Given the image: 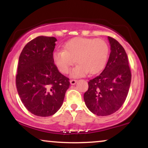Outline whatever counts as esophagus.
Wrapping results in <instances>:
<instances>
[{
  "mask_svg": "<svg viewBox=\"0 0 148 148\" xmlns=\"http://www.w3.org/2000/svg\"><path fill=\"white\" fill-rule=\"evenodd\" d=\"M76 80H75V79H71L70 80V84H71V85H74L76 83Z\"/></svg>",
  "mask_w": 148,
  "mask_h": 148,
  "instance_id": "obj_1",
  "label": "esophagus"
}]
</instances>
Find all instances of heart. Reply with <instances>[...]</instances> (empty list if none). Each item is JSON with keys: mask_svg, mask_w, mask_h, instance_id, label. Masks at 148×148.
Instances as JSON below:
<instances>
[{"mask_svg": "<svg viewBox=\"0 0 148 148\" xmlns=\"http://www.w3.org/2000/svg\"><path fill=\"white\" fill-rule=\"evenodd\" d=\"M109 47L102 39L76 37L64 45V51H57L53 58L59 70L68 74L74 63H79L72 70V76L79 77L87 73L94 74L102 69L108 60Z\"/></svg>", "mask_w": 148, "mask_h": 148, "instance_id": "1", "label": "heart"}]
</instances>
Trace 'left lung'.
<instances>
[{
    "label": "left lung",
    "instance_id": "8db88e82",
    "mask_svg": "<svg viewBox=\"0 0 148 148\" xmlns=\"http://www.w3.org/2000/svg\"><path fill=\"white\" fill-rule=\"evenodd\" d=\"M108 38L111 53L106 67L99 75L90 80L84 96L88 109L100 116L113 114L123 106L132 80L125 49L114 38Z\"/></svg>",
    "mask_w": 148,
    "mask_h": 148
}]
</instances>
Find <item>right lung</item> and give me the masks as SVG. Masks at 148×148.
<instances>
[{
    "instance_id": "add662e5",
    "label": "right lung",
    "mask_w": 148,
    "mask_h": 148,
    "mask_svg": "<svg viewBox=\"0 0 148 148\" xmlns=\"http://www.w3.org/2000/svg\"><path fill=\"white\" fill-rule=\"evenodd\" d=\"M56 41L54 37H37L25 46L18 58V94L27 110L37 116L56 113L69 87V79L54 64L53 52Z\"/></svg>"
}]
</instances>
